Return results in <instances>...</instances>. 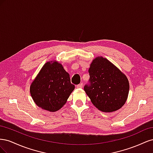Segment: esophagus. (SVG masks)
<instances>
[{"mask_svg": "<svg viewBox=\"0 0 153 153\" xmlns=\"http://www.w3.org/2000/svg\"><path fill=\"white\" fill-rule=\"evenodd\" d=\"M82 87H83V84H78V85H76V87L77 88H79V89H81V88H82Z\"/></svg>", "mask_w": 153, "mask_h": 153, "instance_id": "obj_1", "label": "esophagus"}]
</instances>
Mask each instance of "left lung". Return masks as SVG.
<instances>
[{"instance_id":"obj_1","label":"left lung","mask_w":153,"mask_h":153,"mask_svg":"<svg viewBox=\"0 0 153 153\" xmlns=\"http://www.w3.org/2000/svg\"><path fill=\"white\" fill-rule=\"evenodd\" d=\"M90 85L84 91L92 103L103 112L121 108L127 100L129 84L126 76L108 59L97 57L89 69Z\"/></svg>"}]
</instances>
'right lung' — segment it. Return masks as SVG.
<instances>
[{
	"instance_id": "right-lung-1",
	"label": "right lung",
	"mask_w": 153,
	"mask_h": 153,
	"mask_svg": "<svg viewBox=\"0 0 153 153\" xmlns=\"http://www.w3.org/2000/svg\"><path fill=\"white\" fill-rule=\"evenodd\" d=\"M74 89L69 73L56 61L46 62L30 86V95L36 105L52 112L66 103Z\"/></svg>"
}]
</instances>
